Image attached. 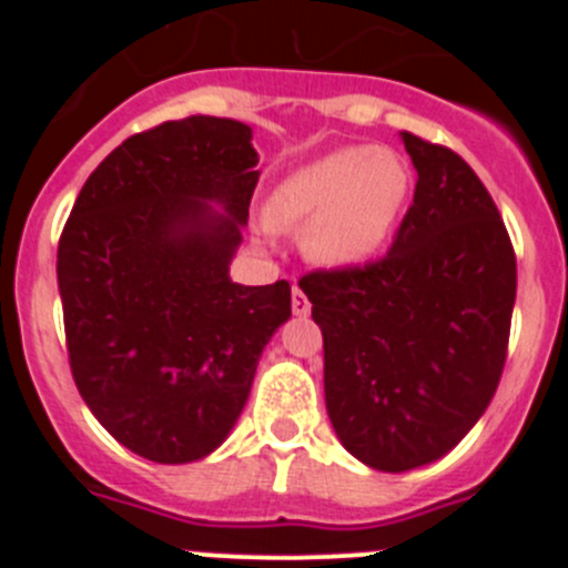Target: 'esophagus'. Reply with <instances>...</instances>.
<instances>
[{
    "instance_id": "34e87169",
    "label": "esophagus",
    "mask_w": 568,
    "mask_h": 568,
    "mask_svg": "<svg viewBox=\"0 0 568 568\" xmlns=\"http://www.w3.org/2000/svg\"><path fill=\"white\" fill-rule=\"evenodd\" d=\"M293 313L298 315V318H307L310 315V301L298 287H293Z\"/></svg>"
}]
</instances>
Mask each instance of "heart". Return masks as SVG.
<instances>
[{
    "label": "heart",
    "instance_id": "b5f03b06",
    "mask_svg": "<svg viewBox=\"0 0 568 568\" xmlns=\"http://www.w3.org/2000/svg\"><path fill=\"white\" fill-rule=\"evenodd\" d=\"M413 187L400 155L341 148L275 184L267 222L304 233V253L327 267H355L378 253L393 233Z\"/></svg>",
    "mask_w": 568,
    "mask_h": 568
}]
</instances>
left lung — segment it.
Instances as JSON below:
<instances>
[{"instance_id": "obj_1", "label": "left lung", "mask_w": 568, "mask_h": 568, "mask_svg": "<svg viewBox=\"0 0 568 568\" xmlns=\"http://www.w3.org/2000/svg\"><path fill=\"white\" fill-rule=\"evenodd\" d=\"M418 173L393 250L301 278L324 335V398L344 449L378 471L444 458L504 373L518 264L500 213L453 150L400 133Z\"/></svg>"}]
</instances>
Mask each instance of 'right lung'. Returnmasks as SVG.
Instances as JSON below:
<instances>
[{"label":"right lung","mask_w":568,"mask_h":568,"mask_svg":"<svg viewBox=\"0 0 568 568\" xmlns=\"http://www.w3.org/2000/svg\"><path fill=\"white\" fill-rule=\"evenodd\" d=\"M255 164L250 124L164 122L90 173L64 224L73 381L99 424L153 464H193L227 440L264 346L293 315L287 281L230 278Z\"/></svg>","instance_id":"obj_1"}]
</instances>
